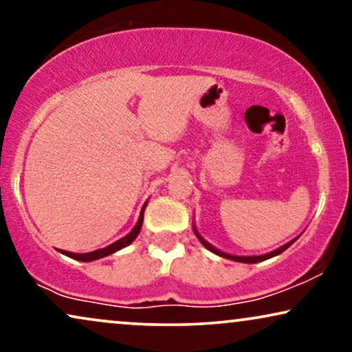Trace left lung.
Returning <instances> with one entry per match:
<instances>
[{"instance_id":"obj_1","label":"left lung","mask_w":352,"mask_h":352,"mask_svg":"<svg viewBox=\"0 0 352 352\" xmlns=\"http://www.w3.org/2000/svg\"><path fill=\"white\" fill-rule=\"evenodd\" d=\"M194 232H195V235H197V239L200 240L201 242V245H204L205 248H208L211 253H214V254H218V256H223V258H228V259H232V261H239V263H250V264H253V263H259V261H264V259H269V258H274V256H277V254H280V253H283L285 252V250L290 247V245H293L296 242V239L295 240H292V242H288V243H285L283 245V247H280V248H277V250H274V252H271V253H266V254H261V256H234V254H228V253H223V252H219L218 248H214L213 245L211 243H208L206 242V240L201 237V235L199 234V230L195 229V226H194Z\"/></svg>"}]
</instances>
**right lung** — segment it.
<instances>
[{"label":"right lung","mask_w":352,"mask_h":352,"mask_svg":"<svg viewBox=\"0 0 352 352\" xmlns=\"http://www.w3.org/2000/svg\"><path fill=\"white\" fill-rule=\"evenodd\" d=\"M146 205L144 204L142 210H141V214H139V219H138V224L134 226V229L129 232L128 235H124L123 239L117 240V242H113L112 245H109V247L105 248H100V250H96V252H89V253H70V252H65V250H60V253H64L65 256H69L72 259H76V261H83V263H88V261H94V259H99V258H104V256H109V254H112L115 252H118V250H122L124 247H128L129 243L134 242V239L138 237L139 230L142 228V221H144V210H146Z\"/></svg>","instance_id":"obj_1"}]
</instances>
